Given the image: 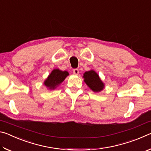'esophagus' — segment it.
I'll list each match as a JSON object with an SVG mask.
<instances>
[{"label":"esophagus","instance_id":"1","mask_svg":"<svg viewBox=\"0 0 151 151\" xmlns=\"http://www.w3.org/2000/svg\"><path fill=\"white\" fill-rule=\"evenodd\" d=\"M73 74H74V75H78V73H79V70H78V69H77V68H75V69H73Z\"/></svg>","mask_w":151,"mask_h":151}]
</instances>
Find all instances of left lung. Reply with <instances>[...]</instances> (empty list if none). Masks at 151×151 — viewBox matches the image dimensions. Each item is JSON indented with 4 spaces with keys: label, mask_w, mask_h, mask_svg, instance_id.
<instances>
[{
    "label": "left lung",
    "mask_w": 151,
    "mask_h": 151,
    "mask_svg": "<svg viewBox=\"0 0 151 151\" xmlns=\"http://www.w3.org/2000/svg\"><path fill=\"white\" fill-rule=\"evenodd\" d=\"M84 81L93 92L98 93L103 90L104 83L101 80L98 74L93 70L86 71L83 75Z\"/></svg>",
    "instance_id": "obj_1"
}]
</instances>
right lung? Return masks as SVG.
I'll return each mask as SVG.
<instances>
[{"label":"right lung","instance_id":"1","mask_svg":"<svg viewBox=\"0 0 151 151\" xmlns=\"http://www.w3.org/2000/svg\"><path fill=\"white\" fill-rule=\"evenodd\" d=\"M68 75V73L67 71H62L58 68H56L48 75L44 82V85L50 90H53L63 83Z\"/></svg>","mask_w":151,"mask_h":151}]
</instances>
